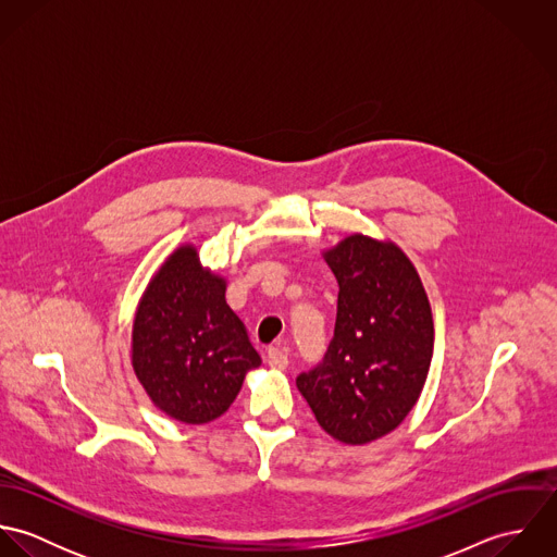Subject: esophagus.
<instances>
[{"mask_svg": "<svg viewBox=\"0 0 557 557\" xmlns=\"http://www.w3.org/2000/svg\"><path fill=\"white\" fill-rule=\"evenodd\" d=\"M268 364H270L272 369L285 371V369H287V364H289V358H287L285 347H281V345H272V347H268Z\"/></svg>", "mask_w": 557, "mask_h": 557, "instance_id": "34e87169", "label": "esophagus"}]
</instances>
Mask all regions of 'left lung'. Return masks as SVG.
Segmentation results:
<instances>
[{"label": "left lung", "instance_id": "left-lung-1", "mask_svg": "<svg viewBox=\"0 0 557 557\" xmlns=\"http://www.w3.org/2000/svg\"><path fill=\"white\" fill-rule=\"evenodd\" d=\"M338 283L323 362L296 380L319 426L362 446L405 420L433 358V315L422 281L395 242L354 234L323 252Z\"/></svg>", "mask_w": 557, "mask_h": 557}]
</instances>
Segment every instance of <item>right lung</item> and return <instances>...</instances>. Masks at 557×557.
Returning <instances> with one entry per match:
<instances>
[{
  "mask_svg": "<svg viewBox=\"0 0 557 557\" xmlns=\"http://www.w3.org/2000/svg\"><path fill=\"white\" fill-rule=\"evenodd\" d=\"M227 281L203 268L193 244L175 248L148 283L133 321V369L169 418L206 424L238 397L261 364L225 300Z\"/></svg>",
  "mask_w": 557,
  "mask_h": 557,
  "instance_id": "1",
  "label": "right lung"
}]
</instances>
